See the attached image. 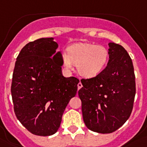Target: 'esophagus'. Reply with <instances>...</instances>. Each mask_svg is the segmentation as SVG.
I'll list each match as a JSON object with an SVG mask.
<instances>
[{
    "mask_svg": "<svg viewBox=\"0 0 147 147\" xmlns=\"http://www.w3.org/2000/svg\"><path fill=\"white\" fill-rule=\"evenodd\" d=\"M82 87V84L81 82H78V89H80Z\"/></svg>",
    "mask_w": 147,
    "mask_h": 147,
    "instance_id": "obj_1",
    "label": "esophagus"
}]
</instances>
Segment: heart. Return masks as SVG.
Returning <instances> with one entry per match:
<instances>
[{"label": "heart", "instance_id": "heart-1", "mask_svg": "<svg viewBox=\"0 0 147 147\" xmlns=\"http://www.w3.org/2000/svg\"><path fill=\"white\" fill-rule=\"evenodd\" d=\"M109 56L108 49L103 45L81 42L69 46L67 53H62L61 59L67 69H71L75 65L81 76L93 78L106 67Z\"/></svg>", "mask_w": 147, "mask_h": 147}]
</instances>
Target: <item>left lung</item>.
I'll return each instance as SVG.
<instances>
[{
    "label": "left lung",
    "instance_id": "1",
    "mask_svg": "<svg viewBox=\"0 0 147 147\" xmlns=\"http://www.w3.org/2000/svg\"><path fill=\"white\" fill-rule=\"evenodd\" d=\"M106 69L98 76L82 78L78 96L82 101L84 123L90 130L111 133L123 126L130 116L136 95L133 61L118 44L109 43Z\"/></svg>",
    "mask_w": 147,
    "mask_h": 147
}]
</instances>
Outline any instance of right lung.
Instances as JSON below:
<instances>
[{
  "label": "right lung",
  "mask_w": 147,
  "mask_h": 147,
  "mask_svg": "<svg viewBox=\"0 0 147 147\" xmlns=\"http://www.w3.org/2000/svg\"><path fill=\"white\" fill-rule=\"evenodd\" d=\"M58 47L53 38L31 41L15 62L11 83L14 113L37 136H51L58 131L64 111L78 89V78L62 75Z\"/></svg>",
  "instance_id": "add662e5"
}]
</instances>
